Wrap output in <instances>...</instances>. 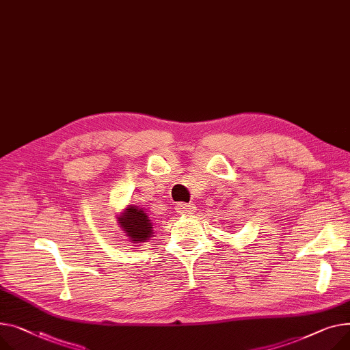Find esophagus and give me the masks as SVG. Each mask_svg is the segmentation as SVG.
I'll list each match as a JSON object with an SVG mask.
<instances>
[{
    "instance_id": "34e87169",
    "label": "esophagus",
    "mask_w": 350,
    "mask_h": 350,
    "mask_svg": "<svg viewBox=\"0 0 350 350\" xmlns=\"http://www.w3.org/2000/svg\"><path fill=\"white\" fill-rule=\"evenodd\" d=\"M176 209H177V214H180V215H189V214H193V213H194L196 208H194L193 204L180 202V204H177Z\"/></svg>"
}]
</instances>
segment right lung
<instances>
[{
    "label": "right lung",
    "mask_w": 350,
    "mask_h": 350,
    "mask_svg": "<svg viewBox=\"0 0 350 350\" xmlns=\"http://www.w3.org/2000/svg\"><path fill=\"white\" fill-rule=\"evenodd\" d=\"M116 221L121 230H124V237H126L131 243H136L133 246L148 242L153 237V224L141 206L128 205L116 217Z\"/></svg>",
    "instance_id": "add662e5"
}]
</instances>
